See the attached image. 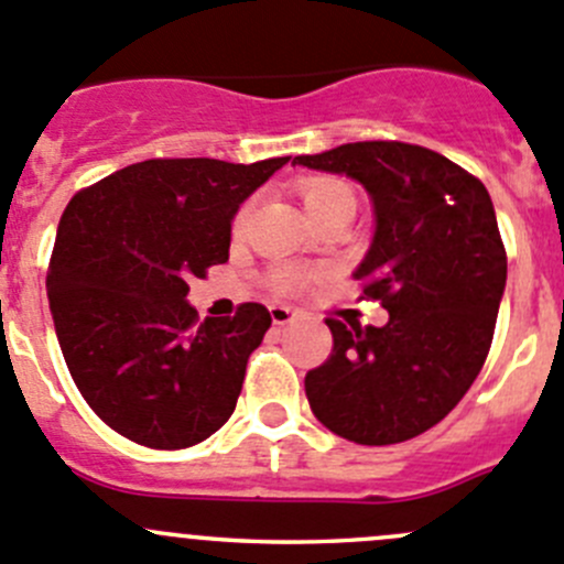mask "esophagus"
Returning a JSON list of instances; mask_svg holds the SVG:
<instances>
[{
	"label": "esophagus",
	"mask_w": 564,
	"mask_h": 564,
	"mask_svg": "<svg viewBox=\"0 0 564 564\" xmlns=\"http://www.w3.org/2000/svg\"><path fill=\"white\" fill-rule=\"evenodd\" d=\"M270 316L275 325H289L297 316V311L289 308V305H270Z\"/></svg>",
	"instance_id": "34e87169"
}]
</instances>
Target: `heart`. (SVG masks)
Listing matches in <instances>:
<instances>
[{
  "label": "heart",
  "instance_id": "b5f03b06",
  "mask_svg": "<svg viewBox=\"0 0 564 564\" xmlns=\"http://www.w3.org/2000/svg\"><path fill=\"white\" fill-rule=\"evenodd\" d=\"M300 198H303L308 215L316 217L325 215V212L330 209H338V206H355V189L349 187L347 182H341V178L316 176L305 178V182L300 184ZM245 215H248V209H242L237 215V223H234L237 231L242 228ZM305 283H308V272L297 270V267H278V270L272 272V286H275L278 292H297Z\"/></svg>",
  "mask_w": 564,
  "mask_h": 564
}]
</instances>
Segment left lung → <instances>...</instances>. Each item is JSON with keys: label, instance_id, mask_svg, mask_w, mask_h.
<instances>
[{"label": "left lung", "instance_id": "left-lung-1", "mask_svg": "<svg viewBox=\"0 0 564 564\" xmlns=\"http://www.w3.org/2000/svg\"><path fill=\"white\" fill-rule=\"evenodd\" d=\"M292 165L347 173L375 204V239L355 270L382 327L325 319L333 352L305 375L330 433L360 446L402 444L466 397L490 352L507 250L485 184L438 151L397 140L347 143Z\"/></svg>", "mask_w": 564, "mask_h": 564}]
</instances>
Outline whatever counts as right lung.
Listing matches in <instances>:
<instances>
[{
  "label": "right lung",
  "instance_id": "add662e5",
  "mask_svg": "<svg viewBox=\"0 0 564 564\" xmlns=\"http://www.w3.org/2000/svg\"><path fill=\"white\" fill-rule=\"evenodd\" d=\"M286 162L145 160L65 206L46 275L54 330L85 402L123 438L187 449L231 419L270 311L198 322L189 278L226 264L239 204Z\"/></svg>",
  "mask_w": 564,
  "mask_h": 564
}]
</instances>
